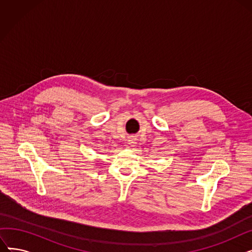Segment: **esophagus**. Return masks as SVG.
<instances>
[{"label":"esophagus","mask_w":252,"mask_h":252,"mask_svg":"<svg viewBox=\"0 0 252 252\" xmlns=\"http://www.w3.org/2000/svg\"><path fill=\"white\" fill-rule=\"evenodd\" d=\"M128 144L130 145L131 147L135 146V144H136V138H135V137H129V139H128Z\"/></svg>","instance_id":"34e87169"}]
</instances>
